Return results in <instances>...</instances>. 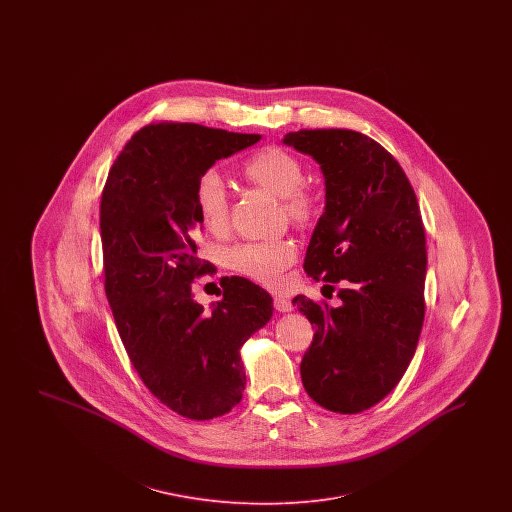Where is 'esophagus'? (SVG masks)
I'll use <instances>...</instances> for the list:
<instances>
[{
	"instance_id": "obj_1",
	"label": "esophagus",
	"mask_w": 512,
	"mask_h": 512,
	"mask_svg": "<svg viewBox=\"0 0 512 512\" xmlns=\"http://www.w3.org/2000/svg\"><path fill=\"white\" fill-rule=\"evenodd\" d=\"M274 309L278 313H290L293 309L292 301L288 297H282V295H274Z\"/></svg>"
}]
</instances>
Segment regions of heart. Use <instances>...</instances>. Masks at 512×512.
I'll use <instances>...</instances> for the list:
<instances>
[{
  "mask_svg": "<svg viewBox=\"0 0 512 512\" xmlns=\"http://www.w3.org/2000/svg\"><path fill=\"white\" fill-rule=\"evenodd\" d=\"M245 180L280 197L286 219L295 226L311 224L318 213V197L305 184V165L286 149L267 146L251 155L242 167ZM195 207L203 226L213 234H224L230 224V194L219 172L205 171L195 184ZM295 245L288 238L242 242L224 253L226 267L238 274L276 286L286 268L295 263Z\"/></svg>",
  "mask_w": 512,
  "mask_h": 512,
  "instance_id": "obj_1",
  "label": "heart"
}]
</instances>
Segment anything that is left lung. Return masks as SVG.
<instances>
[{
	"instance_id": "1",
	"label": "left lung",
	"mask_w": 512,
	"mask_h": 512,
	"mask_svg": "<svg viewBox=\"0 0 512 512\" xmlns=\"http://www.w3.org/2000/svg\"><path fill=\"white\" fill-rule=\"evenodd\" d=\"M284 144L311 155L326 180V207L303 268L315 280L345 284L336 309L293 297L315 324L301 380L320 407L363 413L399 384L422 330L426 234L420 207L390 151L361 132L299 130L286 134Z\"/></svg>"
}]
</instances>
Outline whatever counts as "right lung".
<instances>
[{"label": "right lung", "instance_id": "add662e5", "mask_svg": "<svg viewBox=\"0 0 512 512\" xmlns=\"http://www.w3.org/2000/svg\"><path fill=\"white\" fill-rule=\"evenodd\" d=\"M259 140L194 122L147 124L115 159L101 194L105 295L122 345L147 390L192 420L242 401L240 349L274 311L272 297L242 276L220 278L222 299L209 313L192 293L194 280L215 270L197 257V178Z\"/></svg>", "mask_w": 512, "mask_h": 512}]
</instances>
